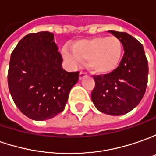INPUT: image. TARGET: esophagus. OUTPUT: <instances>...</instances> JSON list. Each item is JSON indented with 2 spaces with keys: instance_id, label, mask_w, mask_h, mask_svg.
<instances>
[{
  "instance_id": "esophagus-1",
  "label": "esophagus",
  "mask_w": 156,
  "mask_h": 156,
  "mask_svg": "<svg viewBox=\"0 0 156 156\" xmlns=\"http://www.w3.org/2000/svg\"><path fill=\"white\" fill-rule=\"evenodd\" d=\"M85 77H87V74L85 73H83V72H80V73H79V79L82 80V79L85 78Z\"/></svg>"
}]
</instances>
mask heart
<instances>
[{"instance_id": "heart-1", "label": "heart", "mask_w": 156, "mask_h": 156, "mask_svg": "<svg viewBox=\"0 0 156 156\" xmlns=\"http://www.w3.org/2000/svg\"><path fill=\"white\" fill-rule=\"evenodd\" d=\"M122 51V44L118 38L98 36L74 42L72 51L63 50V56L74 66L87 60V66L92 73L104 75L118 66Z\"/></svg>"}]
</instances>
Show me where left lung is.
I'll return each instance as SVG.
<instances>
[{
	"label": "left lung",
	"mask_w": 156,
	"mask_h": 156,
	"mask_svg": "<svg viewBox=\"0 0 156 156\" xmlns=\"http://www.w3.org/2000/svg\"><path fill=\"white\" fill-rule=\"evenodd\" d=\"M121 41L124 54L119 66L105 75H94L91 100L98 110L108 115H121L136 107L148 83V60L142 45L123 32L109 31Z\"/></svg>",
	"instance_id": "left-lung-1"
}]
</instances>
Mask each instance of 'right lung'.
<instances>
[{
    "instance_id": "add662e5",
    "label": "right lung",
    "mask_w": 156,
    "mask_h": 156,
    "mask_svg": "<svg viewBox=\"0 0 156 156\" xmlns=\"http://www.w3.org/2000/svg\"><path fill=\"white\" fill-rule=\"evenodd\" d=\"M50 32L26 35L11 54L8 88L19 110L44 121L62 112L79 73L62 68V56Z\"/></svg>"
}]
</instances>
